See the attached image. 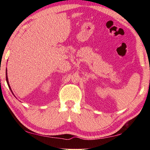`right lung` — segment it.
<instances>
[{
	"instance_id": "obj_1",
	"label": "right lung",
	"mask_w": 150,
	"mask_h": 150,
	"mask_svg": "<svg viewBox=\"0 0 150 150\" xmlns=\"http://www.w3.org/2000/svg\"><path fill=\"white\" fill-rule=\"evenodd\" d=\"M6 81H7V85H8V86H9V87L10 90H11V87H10V86H9V81H8V78H7V69H6ZM11 92H12V91H11Z\"/></svg>"
}]
</instances>
